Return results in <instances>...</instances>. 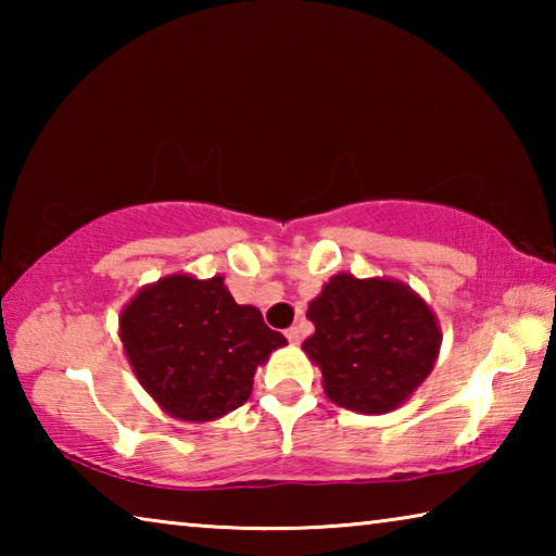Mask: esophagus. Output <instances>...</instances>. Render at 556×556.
<instances>
[{"mask_svg":"<svg viewBox=\"0 0 556 556\" xmlns=\"http://www.w3.org/2000/svg\"><path fill=\"white\" fill-rule=\"evenodd\" d=\"M285 336H287V341L289 343H299L301 341V333H299V328L296 326H291V328H287V331H285Z\"/></svg>","mask_w":556,"mask_h":556,"instance_id":"1","label":"esophagus"}]
</instances>
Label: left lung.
<instances>
[{"instance_id":"obj_1","label":"left lung","mask_w":556,"mask_h":556,"mask_svg":"<svg viewBox=\"0 0 556 556\" xmlns=\"http://www.w3.org/2000/svg\"><path fill=\"white\" fill-rule=\"evenodd\" d=\"M304 353L321 368L326 397L361 414L397 409L434 370L441 328L427 301L394 279L341 271L308 304Z\"/></svg>"}]
</instances>
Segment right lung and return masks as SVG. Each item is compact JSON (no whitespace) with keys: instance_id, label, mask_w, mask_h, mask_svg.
I'll use <instances>...</instances> for the list:
<instances>
[{"instance_id":"add662e5","label":"right lung","mask_w":556,"mask_h":556,"mask_svg":"<svg viewBox=\"0 0 556 556\" xmlns=\"http://www.w3.org/2000/svg\"><path fill=\"white\" fill-rule=\"evenodd\" d=\"M119 341L142 388L168 417L213 421L250 400L252 378L287 338L223 277L172 275L122 308Z\"/></svg>"}]
</instances>
